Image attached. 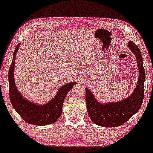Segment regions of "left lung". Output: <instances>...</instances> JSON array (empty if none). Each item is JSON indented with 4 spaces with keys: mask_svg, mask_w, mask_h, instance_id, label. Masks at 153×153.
I'll return each mask as SVG.
<instances>
[{
    "mask_svg": "<svg viewBox=\"0 0 153 153\" xmlns=\"http://www.w3.org/2000/svg\"><path fill=\"white\" fill-rule=\"evenodd\" d=\"M128 45L135 55L139 69V78L131 95L118 102L101 104L96 100L93 94L86 88V103L88 115L94 123L101 127H116L123 125L140 110L143 102L145 70L142 56L139 48L133 42H129Z\"/></svg>",
    "mask_w": 153,
    "mask_h": 153,
    "instance_id": "1",
    "label": "left lung"
}]
</instances>
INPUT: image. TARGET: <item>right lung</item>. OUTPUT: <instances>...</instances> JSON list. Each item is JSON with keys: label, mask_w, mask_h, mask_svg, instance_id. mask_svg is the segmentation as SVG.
Segmentation results:
<instances>
[{"label": "right lung", "mask_w": 153, "mask_h": 153, "mask_svg": "<svg viewBox=\"0 0 153 153\" xmlns=\"http://www.w3.org/2000/svg\"><path fill=\"white\" fill-rule=\"evenodd\" d=\"M18 43L13 52V60L9 70V97L13 108L26 123L35 125H47L55 123L62 113V105L65 97L76 82H71L60 88L59 92L49 103L43 105H38L26 99H24L17 90L14 82V65L15 57L20 47Z\"/></svg>", "instance_id": "right-lung-1"}]
</instances>
